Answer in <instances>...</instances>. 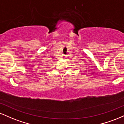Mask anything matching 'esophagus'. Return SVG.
<instances>
[{
	"label": "esophagus",
	"instance_id": "obj_1",
	"mask_svg": "<svg viewBox=\"0 0 124 124\" xmlns=\"http://www.w3.org/2000/svg\"><path fill=\"white\" fill-rule=\"evenodd\" d=\"M66 56H65V55H64V56H63V59H65V58H66Z\"/></svg>",
	"mask_w": 124,
	"mask_h": 124
}]
</instances>
